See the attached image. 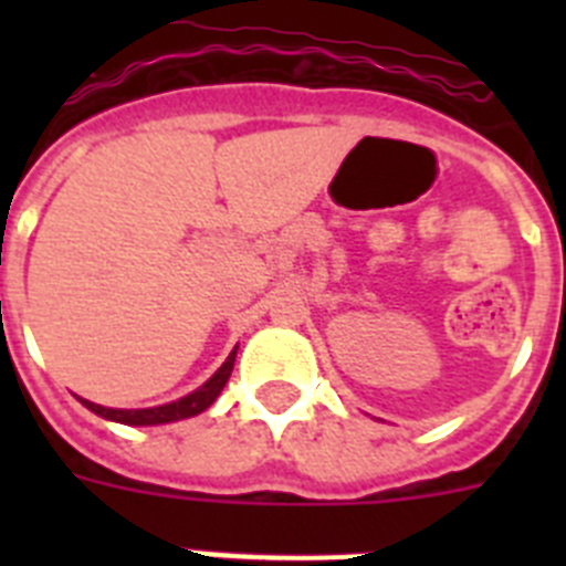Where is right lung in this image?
Returning a JSON list of instances; mask_svg holds the SVG:
<instances>
[{
    "label": "right lung",
    "mask_w": 566,
    "mask_h": 566,
    "mask_svg": "<svg viewBox=\"0 0 566 566\" xmlns=\"http://www.w3.org/2000/svg\"><path fill=\"white\" fill-rule=\"evenodd\" d=\"M234 357H238V345L232 348V354L227 357V363L201 385V388H195L192 394L187 397L175 399V402L167 405H155V408H104V405L90 402V399L78 397V402L93 411L96 417L109 419V422H118V424H135V428H142V424H167V422H178V419H189V417H198L214 402V399L221 397L223 385L229 382L232 377V368H234Z\"/></svg>",
    "instance_id": "right-lung-1"
}]
</instances>
